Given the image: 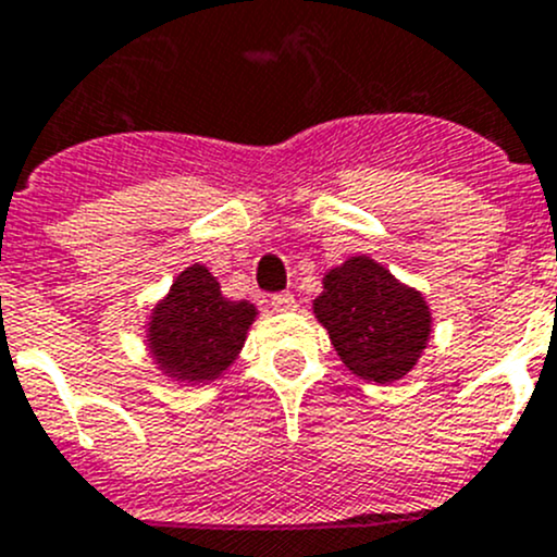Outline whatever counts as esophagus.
Masks as SVG:
<instances>
[{
    "instance_id": "1",
    "label": "esophagus",
    "mask_w": 557,
    "mask_h": 557,
    "mask_svg": "<svg viewBox=\"0 0 557 557\" xmlns=\"http://www.w3.org/2000/svg\"><path fill=\"white\" fill-rule=\"evenodd\" d=\"M272 310L274 312L296 310V296L294 294H274L272 296Z\"/></svg>"
}]
</instances>
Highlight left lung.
<instances>
[{"mask_svg":"<svg viewBox=\"0 0 557 557\" xmlns=\"http://www.w3.org/2000/svg\"><path fill=\"white\" fill-rule=\"evenodd\" d=\"M312 312L339 361L377 385L407 377L434 331L423 294L369 256H350L329 269Z\"/></svg>","mask_w":557,"mask_h":557,"instance_id":"left-lung-1","label":"left lung"}]
</instances>
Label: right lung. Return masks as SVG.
I'll list each match as a JSON object with an SVG mask.
<instances>
[{"label": "right lung", "mask_w": 557, "mask_h": 557, "mask_svg": "<svg viewBox=\"0 0 557 557\" xmlns=\"http://www.w3.org/2000/svg\"><path fill=\"white\" fill-rule=\"evenodd\" d=\"M256 318V305L226 299L210 269L190 263L148 312L145 347L172 383L210 385L234 367Z\"/></svg>", "instance_id": "right-lung-1"}]
</instances>
